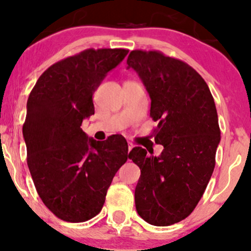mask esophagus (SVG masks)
Here are the masks:
<instances>
[{"label":"esophagus","instance_id":"1","mask_svg":"<svg viewBox=\"0 0 251 251\" xmlns=\"http://www.w3.org/2000/svg\"><path fill=\"white\" fill-rule=\"evenodd\" d=\"M132 147H134V146H132L131 143H129V144H128V151H130V150L132 149Z\"/></svg>","mask_w":251,"mask_h":251}]
</instances>
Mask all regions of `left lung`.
<instances>
[{"mask_svg": "<svg viewBox=\"0 0 251 251\" xmlns=\"http://www.w3.org/2000/svg\"><path fill=\"white\" fill-rule=\"evenodd\" d=\"M126 63L148 91L158 122L155 142L163 146L160 156L142 147L129 152L141 169L135 205L149 225L170 226L193 213L213 175L221 141L216 107L204 79L184 62L132 50Z\"/></svg>", "mask_w": 251, "mask_h": 251, "instance_id": "left-lung-1", "label": "left lung"}]
</instances>
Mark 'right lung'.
Here are the masks:
<instances>
[{
    "instance_id": "obj_1",
    "label": "right lung",
    "mask_w": 251,
    "mask_h": 251,
    "mask_svg": "<svg viewBox=\"0 0 251 251\" xmlns=\"http://www.w3.org/2000/svg\"><path fill=\"white\" fill-rule=\"evenodd\" d=\"M129 50L88 49L52 64L26 102V163L46 207L67 222L93 219L115 174L128 160L122 135L88 137L82 122L95 113L93 95Z\"/></svg>"
}]
</instances>
